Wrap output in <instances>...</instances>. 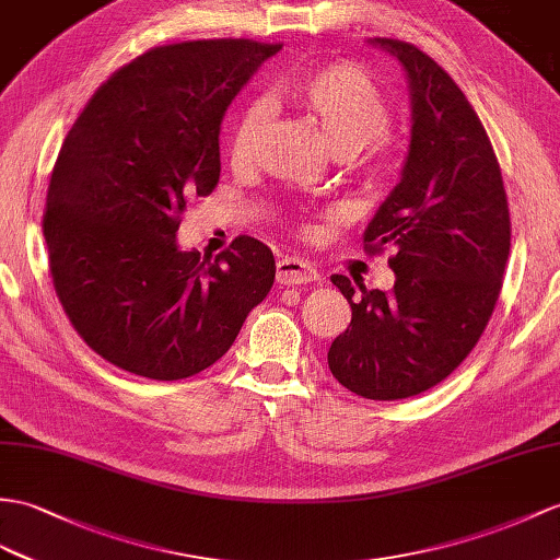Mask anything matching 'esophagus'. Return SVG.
<instances>
[{
	"instance_id": "esophagus-1",
	"label": "esophagus",
	"mask_w": 560,
	"mask_h": 560,
	"mask_svg": "<svg viewBox=\"0 0 560 560\" xmlns=\"http://www.w3.org/2000/svg\"><path fill=\"white\" fill-rule=\"evenodd\" d=\"M276 278L280 284H306V282H316L320 276L318 270L313 268L306 261H299V258L292 256H284L278 261V270H276Z\"/></svg>"
}]
</instances>
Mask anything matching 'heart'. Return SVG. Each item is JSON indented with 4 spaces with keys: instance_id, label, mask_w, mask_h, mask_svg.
<instances>
[{
    "instance_id": "obj_1",
    "label": "heart",
    "mask_w": 560,
    "mask_h": 560,
    "mask_svg": "<svg viewBox=\"0 0 560 560\" xmlns=\"http://www.w3.org/2000/svg\"><path fill=\"white\" fill-rule=\"evenodd\" d=\"M284 97L318 122L337 156H353L375 175L392 168L397 154V142L387 130L392 104L363 68L351 63L313 68L284 85ZM266 122L268 108L264 104H252L240 116L230 140V159L235 166L252 163Z\"/></svg>"
}]
</instances>
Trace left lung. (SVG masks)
Listing matches in <instances>:
<instances>
[{"label":"left lung","mask_w":560,"mask_h":560,"mask_svg":"<svg viewBox=\"0 0 560 560\" xmlns=\"http://www.w3.org/2000/svg\"><path fill=\"white\" fill-rule=\"evenodd\" d=\"M397 57L411 94L401 180L363 233L368 254L394 249L389 292L332 284L351 304L327 365L373 401L416 397L452 375L492 318L511 252V215L497 154L466 94L416 45L375 37Z\"/></svg>","instance_id":"1"}]
</instances>
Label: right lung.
Instances as JSON below:
<instances>
[{
	"mask_svg": "<svg viewBox=\"0 0 560 560\" xmlns=\"http://www.w3.org/2000/svg\"><path fill=\"white\" fill-rule=\"evenodd\" d=\"M282 45L192 39L154 47L92 94L51 171L43 233L68 320L102 359L183 380L233 347L276 280L264 242L240 235L215 258L183 252L189 197L221 177V122Z\"/></svg>",
	"mask_w": 560,
	"mask_h": 560,
	"instance_id": "obj_1",
	"label": "right lung"
}]
</instances>
